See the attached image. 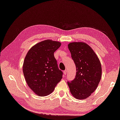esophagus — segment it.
<instances>
[{"label": "esophagus", "mask_w": 120, "mask_h": 120, "mask_svg": "<svg viewBox=\"0 0 120 120\" xmlns=\"http://www.w3.org/2000/svg\"><path fill=\"white\" fill-rule=\"evenodd\" d=\"M64 75H66V74H67V70H64Z\"/></svg>", "instance_id": "obj_1"}]
</instances>
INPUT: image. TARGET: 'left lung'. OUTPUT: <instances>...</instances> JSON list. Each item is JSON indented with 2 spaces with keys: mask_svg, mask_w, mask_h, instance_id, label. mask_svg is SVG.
Masks as SVG:
<instances>
[{
  "mask_svg": "<svg viewBox=\"0 0 120 120\" xmlns=\"http://www.w3.org/2000/svg\"><path fill=\"white\" fill-rule=\"evenodd\" d=\"M68 49L77 71L75 79L67 82L68 85L74 97L84 99L94 92L100 82L101 64L96 53L86 43H70Z\"/></svg>",
  "mask_w": 120,
  "mask_h": 120,
  "instance_id": "left-lung-1",
  "label": "left lung"
}]
</instances>
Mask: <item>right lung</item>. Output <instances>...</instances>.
I'll use <instances>...</instances> for the list:
<instances>
[{"label": "right lung", "mask_w": 120, "mask_h": 120, "mask_svg": "<svg viewBox=\"0 0 120 120\" xmlns=\"http://www.w3.org/2000/svg\"><path fill=\"white\" fill-rule=\"evenodd\" d=\"M61 43L45 40L30 49L24 59L23 71L28 86L39 96L52 93L62 78L54 53Z\"/></svg>", "instance_id": "1"}]
</instances>
